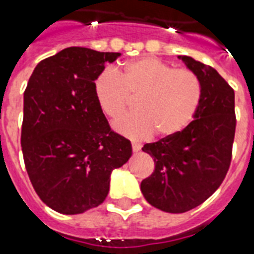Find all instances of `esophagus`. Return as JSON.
Returning <instances> with one entry per match:
<instances>
[{"instance_id": "esophagus-1", "label": "esophagus", "mask_w": 254, "mask_h": 254, "mask_svg": "<svg viewBox=\"0 0 254 254\" xmlns=\"http://www.w3.org/2000/svg\"><path fill=\"white\" fill-rule=\"evenodd\" d=\"M141 143H137V142H131V148H133V151H139L141 150Z\"/></svg>"}]
</instances>
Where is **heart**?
Wrapping results in <instances>:
<instances>
[{
	"label": "heart",
	"mask_w": 254,
	"mask_h": 254,
	"mask_svg": "<svg viewBox=\"0 0 254 254\" xmlns=\"http://www.w3.org/2000/svg\"><path fill=\"white\" fill-rule=\"evenodd\" d=\"M95 95L107 117L117 120L135 100L137 112L115 127L127 137L171 138L194 120L202 100L199 77L188 67H174L154 57L129 61L119 75L106 70L95 80Z\"/></svg>",
	"instance_id": "heart-1"
}]
</instances>
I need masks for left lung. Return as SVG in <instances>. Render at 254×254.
<instances>
[{
    "label": "left lung",
    "mask_w": 254,
    "mask_h": 254,
    "mask_svg": "<svg viewBox=\"0 0 254 254\" xmlns=\"http://www.w3.org/2000/svg\"><path fill=\"white\" fill-rule=\"evenodd\" d=\"M199 77L202 100L195 120L180 134L146 143L154 172L141 183L146 201L180 214L209 198L223 183L232 159L236 115L234 88L213 66L179 56Z\"/></svg>",
    "instance_id": "left-lung-1"
}]
</instances>
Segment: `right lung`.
<instances>
[{"mask_svg": "<svg viewBox=\"0 0 254 254\" xmlns=\"http://www.w3.org/2000/svg\"><path fill=\"white\" fill-rule=\"evenodd\" d=\"M116 52L70 47L43 60L24 90L20 145L36 194L57 213L98 207L115 168L131 155L130 141L113 131L95 95V80Z\"/></svg>", "mask_w": 254, "mask_h": 254, "instance_id": "right-lung-1", "label": "right lung"}]
</instances>
